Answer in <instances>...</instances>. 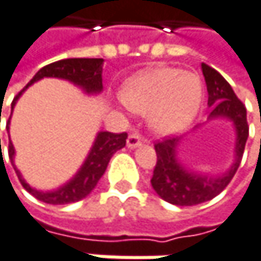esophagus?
Here are the masks:
<instances>
[{
	"label": "esophagus",
	"instance_id": "obj_1",
	"mask_svg": "<svg viewBox=\"0 0 261 261\" xmlns=\"http://www.w3.org/2000/svg\"><path fill=\"white\" fill-rule=\"evenodd\" d=\"M143 146V138L140 134H130L127 137V147L129 148H135V147Z\"/></svg>",
	"mask_w": 261,
	"mask_h": 261
}]
</instances>
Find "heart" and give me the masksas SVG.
Returning a JSON list of instances; mask_svg holds the SVG:
<instances>
[{
	"label": "heart",
	"mask_w": 261,
	"mask_h": 261,
	"mask_svg": "<svg viewBox=\"0 0 261 261\" xmlns=\"http://www.w3.org/2000/svg\"><path fill=\"white\" fill-rule=\"evenodd\" d=\"M120 97L134 113L148 114V124L156 134L173 135L188 127L198 114L203 84L195 73L154 67L129 78Z\"/></svg>",
	"instance_id": "obj_1"
}]
</instances>
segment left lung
I'll return each mask as SVG.
<instances>
[{
    "instance_id": "left-lung-1",
    "label": "left lung",
    "mask_w": 261,
    "mask_h": 261,
    "mask_svg": "<svg viewBox=\"0 0 261 261\" xmlns=\"http://www.w3.org/2000/svg\"><path fill=\"white\" fill-rule=\"evenodd\" d=\"M201 70L207 85V105L211 107L209 120L227 118L233 123L236 130V146H234V162L219 176H211L203 173H195L180 164L177 159V147L181 138H164L154 144L156 150V167L153 170L151 186L156 194L176 206H195L215 198L221 194L236 174L242 156L245 144L248 140V121L246 108L234 94L231 85L207 64H201Z\"/></svg>"
}]
</instances>
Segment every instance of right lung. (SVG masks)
<instances>
[{
	"label": "right lung",
	"mask_w": 261,
	"mask_h": 261,
	"mask_svg": "<svg viewBox=\"0 0 261 261\" xmlns=\"http://www.w3.org/2000/svg\"><path fill=\"white\" fill-rule=\"evenodd\" d=\"M102 66H103L102 58H66V60L50 63L48 66L42 67L34 75V78L25 85V88L13 99L12 113H13V108L16 105L17 99L20 97V94L30 85H33L34 82L40 81L43 78L67 80V81L73 82L75 85H80L87 94L100 93L103 88V85H102ZM9 124H10V118L7 121V130H9ZM126 138H127L126 132H123V134L99 132L87 159L84 161L82 167L80 168V171L67 183H64L63 186H60L55 191H37L36 188H31L23 180L20 171L15 165V147L10 141V137H9V156H10L12 165L16 171L22 186L31 195H34L37 200L48 203V204H69V203H75V201H80L82 198H85L96 188L97 181L103 176L113 154L117 150L126 146Z\"/></svg>",
	"instance_id": "obj_1"
}]
</instances>
